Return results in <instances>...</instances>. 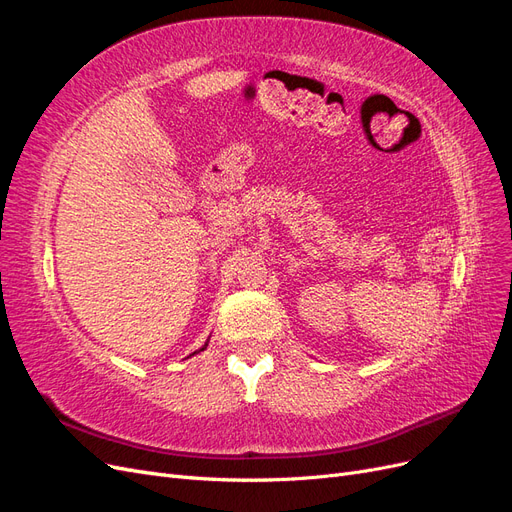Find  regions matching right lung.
<instances>
[{"mask_svg":"<svg viewBox=\"0 0 512 512\" xmlns=\"http://www.w3.org/2000/svg\"><path fill=\"white\" fill-rule=\"evenodd\" d=\"M207 346H209V342H207V344H205V346H203V348H200V350H196V352H192V354H190V356H194V354H198V352H203V350H205V348H207Z\"/></svg>","mask_w":512,"mask_h":512,"instance_id":"right-lung-1","label":"right lung"}]
</instances>
